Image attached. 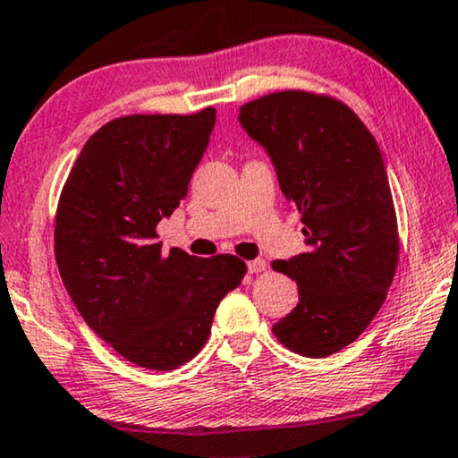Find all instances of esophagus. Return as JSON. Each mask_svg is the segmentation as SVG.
Returning <instances> with one entry per match:
<instances>
[{
	"instance_id": "34e87169",
	"label": "esophagus",
	"mask_w": 458,
	"mask_h": 458,
	"mask_svg": "<svg viewBox=\"0 0 458 458\" xmlns=\"http://www.w3.org/2000/svg\"><path fill=\"white\" fill-rule=\"evenodd\" d=\"M247 270L251 272V275H258V272L266 270V262L264 259H251V262H247Z\"/></svg>"
}]
</instances>
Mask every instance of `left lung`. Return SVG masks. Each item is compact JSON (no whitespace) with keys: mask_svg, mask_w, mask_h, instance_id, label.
Returning a JSON list of instances; mask_svg holds the SVG:
<instances>
[{"mask_svg":"<svg viewBox=\"0 0 458 458\" xmlns=\"http://www.w3.org/2000/svg\"><path fill=\"white\" fill-rule=\"evenodd\" d=\"M239 120L270 154L304 224L306 251L272 262L300 293L272 334L298 355H334L372 323L397 268V216L378 143L346 103L310 90L270 92L245 103Z\"/></svg>","mask_w":458,"mask_h":458,"instance_id":"1","label":"left lung"}]
</instances>
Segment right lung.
<instances>
[{"label":"right lung","instance_id":"1","mask_svg":"<svg viewBox=\"0 0 458 458\" xmlns=\"http://www.w3.org/2000/svg\"><path fill=\"white\" fill-rule=\"evenodd\" d=\"M213 124V107L109 120L86 141L56 207V266L75 309L118 355L156 372L199 355L217 304L247 272L230 253H165L156 241L160 219L186 199Z\"/></svg>","mask_w":458,"mask_h":458}]
</instances>
